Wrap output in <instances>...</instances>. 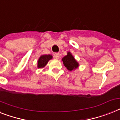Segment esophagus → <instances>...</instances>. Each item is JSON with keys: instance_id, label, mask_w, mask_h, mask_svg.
Returning <instances> with one entry per match:
<instances>
[{"instance_id": "1", "label": "esophagus", "mask_w": 120, "mask_h": 120, "mask_svg": "<svg viewBox=\"0 0 120 120\" xmlns=\"http://www.w3.org/2000/svg\"><path fill=\"white\" fill-rule=\"evenodd\" d=\"M53 57H55V58L58 59V58H60V54H59V53H55L53 54Z\"/></svg>"}]
</instances>
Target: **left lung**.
I'll return each mask as SVG.
<instances>
[{
	"label": "left lung",
	"instance_id": "left-lung-1",
	"mask_svg": "<svg viewBox=\"0 0 120 120\" xmlns=\"http://www.w3.org/2000/svg\"><path fill=\"white\" fill-rule=\"evenodd\" d=\"M63 65L69 71H74L79 66V64L76 60L73 55L70 52H67V55L63 57L62 59Z\"/></svg>",
	"mask_w": 120,
	"mask_h": 120
}]
</instances>
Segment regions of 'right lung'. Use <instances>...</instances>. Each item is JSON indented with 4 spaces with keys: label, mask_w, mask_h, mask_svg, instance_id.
Segmentation results:
<instances>
[{
    "label": "right lung",
    "mask_w": 120,
    "mask_h": 120,
    "mask_svg": "<svg viewBox=\"0 0 120 120\" xmlns=\"http://www.w3.org/2000/svg\"><path fill=\"white\" fill-rule=\"evenodd\" d=\"M53 56L50 54H48V55H41L40 56V57L38 59V65L37 67L38 68H44L46 65L47 64L48 62L50 60L52 59Z\"/></svg>",
    "instance_id": "right-lung-1"
}]
</instances>
